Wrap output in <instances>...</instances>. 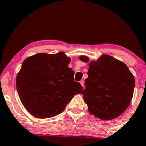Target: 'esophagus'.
<instances>
[{
  "instance_id": "esophagus-1",
  "label": "esophagus",
  "mask_w": 146,
  "mask_h": 146,
  "mask_svg": "<svg viewBox=\"0 0 146 146\" xmlns=\"http://www.w3.org/2000/svg\"><path fill=\"white\" fill-rule=\"evenodd\" d=\"M79 82H80V84H81L82 86V87H84V80H80V81Z\"/></svg>"
}]
</instances>
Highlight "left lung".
<instances>
[{
	"instance_id": "left-lung-1",
	"label": "left lung",
	"mask_w": 146,
	"mask_h": 146,
	"mask_svg": "<svg viewBox=\"0 0 146 146\" xmlns=\"http://www.w3.org/2000/svg\"><path fill=\"white\" fill-rule=\"evenodd\" d=\"M79 59L89 61L83 55ZM88 75L81 94L90 114L100 119L110 120L125 111L133 98L135 80L123 62L103 54L90 62Z\"/></svg>"
}]
</instances>
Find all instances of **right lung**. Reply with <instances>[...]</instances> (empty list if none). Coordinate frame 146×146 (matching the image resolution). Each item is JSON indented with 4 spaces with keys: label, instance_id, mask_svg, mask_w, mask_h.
Here are the masks:
<instances>
[{
    "label": "right lung",
    "instance_id": "right-lung-1",
    "mask_svg": "<svg viewBox=\"0 0 146 146\" xmlns=\"http://www.w3.org/2000/svg\"><path fill=\"white\" fill-rule=\"evenodd\" d=\"M71 58L63 52L38 53L27 58L16 77L20 100L26 110L38 118L60 114L83 88L74 81Z\"/></svg>",
    "mask_w": 146,
    "mask_h": 146
}]
</instances>
